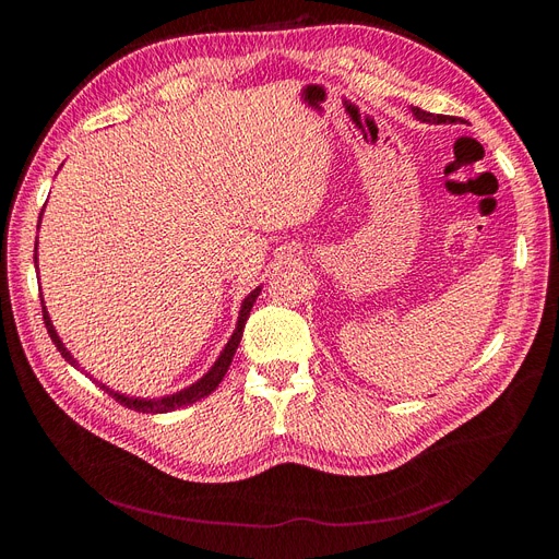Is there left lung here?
I'll use <instances>...</instances> for the list:
<instances>
[{
  "label": "left lung",
  "mask_w": 559,
  "mask_h": 559,
  "mask_svg": "<svg viewBox=\"0 0 559 559\" xmlns=\"http://www.w3.org/2000/svg\"><path fill=\"white\" fill-rule=\"evenodd\" d=\"M413 114L419 118V121H429V123H445L448 121V118L443 116V114H429V111H425V109H419V107H415L413 109Z\"/></svg>",
  "instance_id": "obj_1"
}]
</instances>
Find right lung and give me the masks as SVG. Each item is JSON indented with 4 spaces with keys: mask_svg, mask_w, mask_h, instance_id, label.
I'll return each instance as SVG.
<instances>
[{
    "mask_svg": "<svg viewBox=\"0 0 559 559\" xmlns=\"http://www.w3.org/2000/svg\"><path fill=\"white\" fill-rule=\"evenodd\" d=\"M35 261H37V253H35ZM259 294H261V289H253V292L245 298L240 317H238V329H235V333L230 335V341H228V345L224 347L222 357H218V361L210 368V373H207L205 378H202V380H198L193 386L183 389V392H179V394L165 396V399H154V401L128 399V396H123V394L111 392L109 386H103V389H107V394H109L114 401H118L121 405H126V408L138 411V413H170V411L183 408V405H191V403H195V401H200V399L210 396V394L214 392V389H216L218 384H222L224 376L228 373V366H230V361H233V357H235V349H238V345H240V341H242L245 324H247L249 312H251V308H253V302H257ZM41 312H44V324H46V331H48V335H50V341H53V345L58 347V352L62 354L64 361H70L74 368H79V364L74 361L72 354L67 352V347L62 345V341L58 337L53 324H50V317H48V312H46V308H44V300H41Z\"/></svg>",
    "mask_w": 559,
    "mask_h": 559,
    "instance_id": "right-lung-1",
    "label": "right lung"
}]
</instances>
